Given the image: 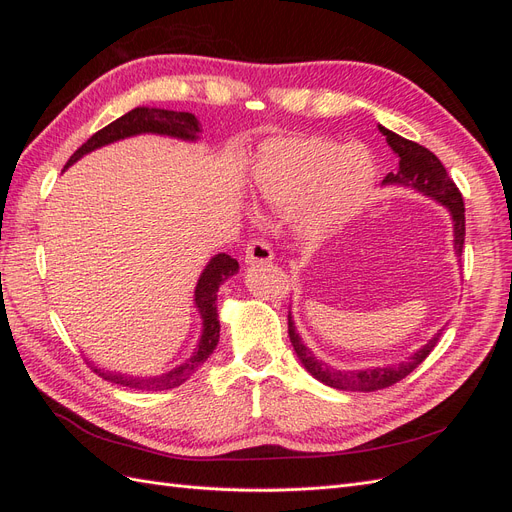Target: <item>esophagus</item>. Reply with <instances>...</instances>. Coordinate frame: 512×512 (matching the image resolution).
Wrapping results in <instances>:
<instances>
[{
  "label": "esophagus",
  "instance_id": "1",
  "mask_svg": "<svg viewBox=\"0 0 512 512\" xmlns=\"http://www.w3.org/2000/svg\"><path fill=\"white\" fill-rule=\"evenodd\" d=\"M273 260V250L265 239H254L245 247V262L247 265H262V262Z\"/></svg>",
  "mask_w": 512,
  "mask_h": 512
}]
</instances>
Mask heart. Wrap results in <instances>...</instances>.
Returning <instances> with one entry per match:
<instances>
[{
    "label": "heart",
    "mask_w": 512,
    "mask_h": 512,
    "mask_svg": "<svg viewBox=\"0 0 512 512\" xmlns=\"http://www.w3.org/2000/svg\"><path fill=\"white\" fill-rule=\"evenodd\" d=\"M252 181L269 205L292 207V226L303 239L320 241L365 207L376 164L361 145L337 147L316 134L273 138L258 149Z\"/></svg>",
    "instance_id": "1"
}]
</instances>
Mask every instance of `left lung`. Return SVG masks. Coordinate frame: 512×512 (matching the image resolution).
<instances>
[{"instance_id":"left-lung-1","label":"left lung","mask_w":512,"mask_h":512,"mask_svg":"<svg viewBox=\"0 0 512 512\" xmlns=\"http://www.w3.org/2000/svg\"><path fill=\"white\" fill-rule=\"evenodd\" d=\"M378 130L386 136V143H389V147L397 153V158H399V168L395 170V173L386 175L382 183L384 185H401V188H412L416 192H421L423 196L438 200L440 205H444L448 211H451L455 254L461 256L463 239H466V207H463L461 192L455 185V181L448 177L444 164L436 156H433L427 147L418 145L414 141H408V138L386 130L384 126H378ZM442 331L433 335L423 348H418L414 354H410L408 359L401 363H395L389 367H374V369H335L329 363H322L318 356L312 354V350H309L301 342L297 329H294L292 314L288 312V337H290L292 348H294V352H297L303 367L316 380L324 382L327 386H333V389H339V391L371 393V391H380L399 380H404L410 371H414L418 365H421L429 356V352L436 348Z\"/></svg>"}]
</instances>
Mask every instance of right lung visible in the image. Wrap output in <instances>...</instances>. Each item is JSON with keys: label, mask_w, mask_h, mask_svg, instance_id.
Returning a JSON list of instances; mask_svg holds the SVG:
<instances>
[{"label": "right lung", "mask_w": 512, "mask_h": 512, "mask_svg": "<svg viewBox=\"0 0 512 512\" xmlns=\"http://www.w3.org/2000/svg\"><path fill=\"white\" fill-rule=\"evenodd\" d=\"M198 132H200V123L192 113H177V111H164V108L138 106L134 111L115 119L113 123H108L106 128L98 130L94 136H91L85 145H81L72 153L66 168L72 166L76 160H81L85 153L100 149L104 145H111L128 136L162 134V136L181 138V141H196ZM237 271H239V262L235 258L228 254H218L209 260L205 271L200 273L196 290H194V305L198 309L200 318H203V335H200V342L188 361L177 365L175 369L164 371L160 376H151V378L126 376V374H117V371H104L94 367L96 374L108 382L128 386V389H136V391H166L183 384L200 365L209 359L211 352L220 342L218 303L215 301H218L220 286Z\"/></svg>", "instance_id": "right-lung-1"}]
</instances>
